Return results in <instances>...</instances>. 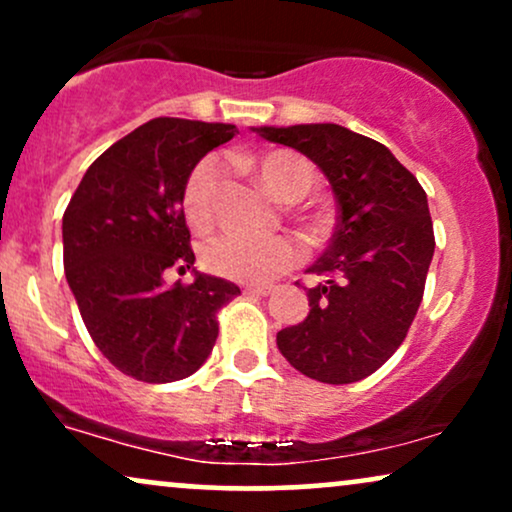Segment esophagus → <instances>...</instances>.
Masks as SVG:
<instances>
[{"label": "esophagus", "mask_w": 512, "mask_h": 512, "mask_svg": "<svg viewBox=\"0 0 512 512\" xmlns=\"http://www.w3.org/2000/svg\"><path fill=\"white\" fill-rule=\"evenodd\" d=\"M245 291L252 293V296H269L274 291V286H264V284H250L245 286Z\"/></svg>", "instance_id": "obj_1"}]
</instances>
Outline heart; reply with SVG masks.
<instances>
[{"label":"heart","instance_id":"obj_1","mask_svg":"<svg viewBox=\"0 0 512 512\" xmlns=\"http://www.w3.org/2000/svg\"><path fill=\"white\" fill-rule=\"evenodd\" d=\"M243 166L257 170L269 192L281 202H298L313 190L315 170L303 156L293 151H269L257 158L238 156ZM221 166L214 156L202 158L187 175L182 185V211L192 228L204 231L214 221V192L219 185ZM301 260V248L296 240L276 236L255 240L223 233L211 238L202 250V262L209 272L236 281H267L279 276Z\"/></svg>","mask_w":512,"mask_h":512}]
</instances>
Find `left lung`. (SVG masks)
<instances>
[{"label":"left lung","instance_id":"obj_1","mask_svg":"<svg viewBox=\"0 0 512 512\" xmlns=\"http://www.w3.org/2000/svg\"><path fill=\"white\" fill-rule=\"evenodd\" d=\"M308 156L337 197V228L308 272L310 313L276 334V346L308 378L346 385L368 378L407 337L436 238L419 180L392 151L342 125L252 127Z\"/></svg>","mask_w":512,"mask_h":512}]
</instances>
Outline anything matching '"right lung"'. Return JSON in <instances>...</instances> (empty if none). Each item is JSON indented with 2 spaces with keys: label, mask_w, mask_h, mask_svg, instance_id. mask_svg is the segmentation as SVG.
<instances>
[{
  "label": "right lung",
  "mask_w": 512,
  "mask_h": 512,
  "mask_svg": "<svg viewBox=\"0 0 512 512\" xmlns=\"http://www.w3.org/2000/svg\"><path fill=\"white\" fill-rule=\"evenodd\" d=\"M236 132L223 122L156 117L91 163L64 211L69 289L93 342L134 380L173 383L195 373L219 337L216 313L240 293L202 272L187 286L163 281L168 269L195 264L182 185Z\"/></svg>",
  "instance_id": "obj_1"
}]
</instances>
